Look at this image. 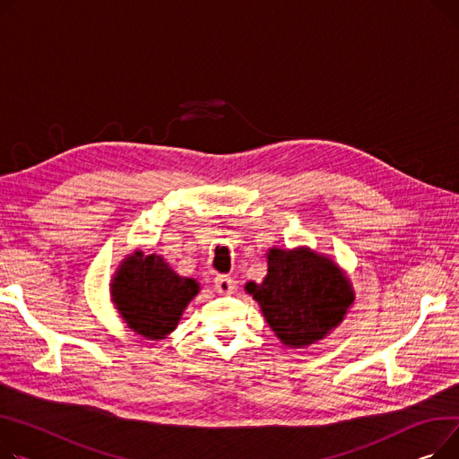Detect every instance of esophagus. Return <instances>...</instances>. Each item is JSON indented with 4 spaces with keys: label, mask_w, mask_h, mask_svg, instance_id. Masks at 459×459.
Listing matches in <instances>:
<instances>
[{
    "label": "esophagus",
    "mask_w": 459,
    "mask_h": 459,
    "mask_svg": "<svg viewBox=\"0 0 459 459\" xmlns=\"http://www.w3.org/2000/svg\"><path fill=\"white\" fill-rule=\"evenodd\" d=\"M214 289L221 294H231L235 290V281L228 276H219L214 278Z\"/></svg>",
    "instance_id": "esophagus-1"
}]
</instances>
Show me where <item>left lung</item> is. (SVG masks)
Returning a JSON list of instances; mask_svg holds the SVG:
<instances>
[{
  "label": "left lung",
  "instance_id": "1",
  "mask_svg": "<svg viewBox=\"0 0 459 459\" xmlns=\"http://www.w3.org/2000/svg\"><path fill=\"white\" fill-rule=\"evenodd\" d=\"M266 276L245 290L259 304L266 325L290 348H306L332 333L356 300L342 268L307 247L271 248Z\"/></svg>",
  "mask_w": 459,
  "mask_h": 459
}]
</instances>
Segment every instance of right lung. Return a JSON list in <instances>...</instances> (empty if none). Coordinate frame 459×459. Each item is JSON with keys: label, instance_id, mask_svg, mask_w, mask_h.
Instances as JSON below:
<instances>
[{"label": "right lung", "instance_id": "right-lung-1", "mask_svg": "<svg viewBox=\"0 0 459 459\" xmlns=\"http://www.w3.org/2000/svg\"><path fill=\"white\" fill-rule=\"evenodd\" d=\"M198 292L196 280L176 274L163 257L143 250L127 255L111 281V300L120 318L150 341L170 335Z\"/></svg>", "mask_w": 459, "mask_h": 459}]
</instances>
